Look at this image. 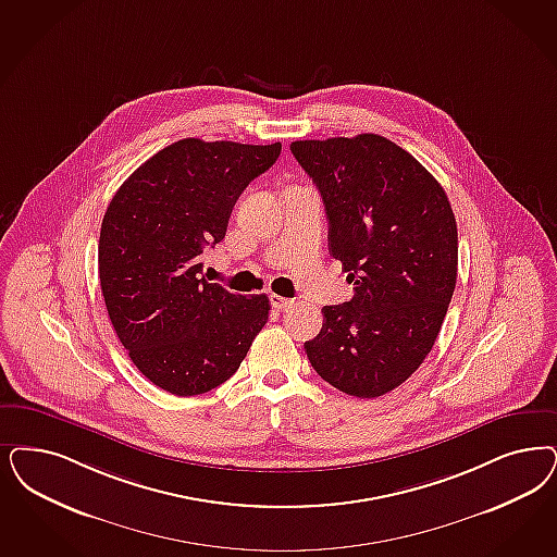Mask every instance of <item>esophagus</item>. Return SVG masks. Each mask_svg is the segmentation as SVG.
I'll return each mask as SVG.
<instances>
[{
    "mask_svg": "<svg viewBox=\"0 0 557 557\" xmlns=\"http://www.w3.org/2000/svg\"><path fill=\"white\" fill-rule=\"evenodd\" d=\"M269 300H271V307L277 308V310H288L294 305V300L284 298V296H277V294H271Z\"/></svg>",
    "mask_w": 557,
    "mask_h": 557,
    "instance_id": "esophagus-1",
    "label": "esophagus"
}]
</instances>
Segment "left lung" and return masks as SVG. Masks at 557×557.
<instances>
[{"instance_id": "8db88e82", "label": "left lung", "mask_w": 557, "mask_h": 557, "mask_svg": "<svg viewBox=\"0 0 557 557\" xmlns=\"http://www.w3.org/2000/svg\"><path fill=\"white\" fill-rule=\"evenodd\" d=\"M325 203L329 252L354 298L323 308L305 344L317 374L372 399L404 384L434 346L450 305L459 234L441 183L383 135L292 141Z\"/></svg>"}]
</instances>
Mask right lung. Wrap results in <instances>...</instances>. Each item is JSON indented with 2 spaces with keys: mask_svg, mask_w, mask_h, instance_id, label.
<instances>
[{
  "mask_svg": "<svg viewBox=\"0 0 557 557\" xmlns=\"http://www.w3.org/2000/svg\"><path fill=\"white\" fill-rule=\"evenodd\" d=\"M282 144L178 139L115 193L100 226L98 275L116 337L150 383L193 397L226 383L269 319L265 294L201 277L232 208Z\"/></svg>",
  "mask_w": 557,
  "mask_h": 557,
  "instance_id": "add662e5",
  "label": "right lung"
}]
</instances>
